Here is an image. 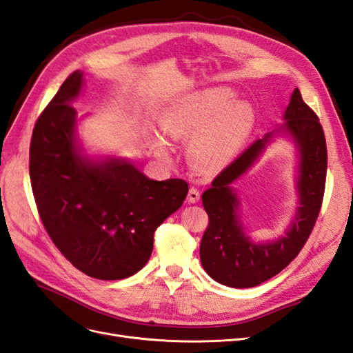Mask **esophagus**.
Segmentation results:
<instances>
[{"mask_svg":"<svg viewBox=\"0 0 353 353\" xmlns=\"http://www.w3.org/2000/svg\"><path fill=\"white\" fill-rule=\"evenodd\" d=\"M187 200L190 203H197L200 200V191L196 188V187H191L188 190V196H187Z\"/></svg>","mask_w":353,"mask_h":353,"instance_id":"esophagus-1","label":"esophagus"}]
</instances>
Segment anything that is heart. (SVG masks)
<instances>
[{"label":"heart","mask_w":353,"mask_h":353,"mask_svg":"<svg viewBox=\"0 0 353 353\" xmlns=\"http://www.w3.org/2000/svg\"><path fill=\"white\" fill-rule=\"evenodd\" d=\"M254 126L252 104L237 100L228 88H209L179 100L165 110L160 130L174 141H190V162L201 172H216L239 153ZM153 153L170 159L162 137L150 138Z\"/></svg>","instance_id":"1"}]
</instances>
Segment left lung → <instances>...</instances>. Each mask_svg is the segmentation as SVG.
<instances>
[{
  "label": "left lung",
  "mask_w": 353,
  "mask_h": 353,
  "mask_svg": "<svg viewBox=\"0 0 353 353\" xmlns=\"http://www.w3.org/2000/svg\"><path fill=\"white\" fill-rule=\"evenodd\" d=\"M280 130L268 132L228 165L201 196L209 225L200 243L203 270L215 281L248 288L272 279L290 263L311 236L323 205L327 175V145L318 116L303 101L297 88L284 113ZM276 133L290 136L299 152V208L285 236L254 243L243 232L238 196L230 184L254 164Z\"/></svg>",
  "instance_id": "obj_1"
}]
</instances>
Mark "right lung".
<instances>
[{"mask_svg":"<svg viewBox=\"0 0 353 353\" xmlns=\"http://www.w3.org/2000/svg\"><path fill=\"white\" fill-rule=\"evenodd\" d=\"M82 85V72H73L38 117L29 148L32 191L48 236L74 268L122 280L150 259L154 231L183 206L188 184L147 178L122 157L83 154L72 105Z\"/></svg>","mask_w":353,"mask_h":353,"instance_id":"obj_1","label":"right lung"}]
</instances>
